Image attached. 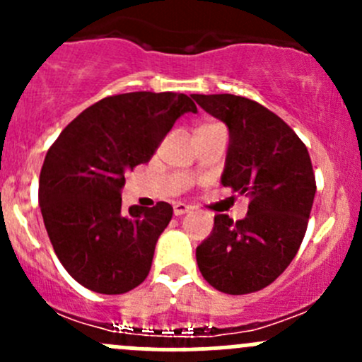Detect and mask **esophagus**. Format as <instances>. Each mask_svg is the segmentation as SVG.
<instances>
[{"label": "esophagus", "instance_id": "esophagus-1", "mask_svg": "<svg viewBox=\"0 0 362 362\" xmlns=\"http://www.w3.org/2000/svg\"><path fill=\"white\" fill-rule=\"evenodd\" d=\"M189 211H191V206H189V204H185V203H177V204H173V214L177 215V217H180V215L189 214Z\"/></svg>", "mask_w": 362, "mask_h": 362}]
</instances>
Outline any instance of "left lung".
Listing matches in <instances>:
<instances>
[{
	"instance_id": "8db88e82",
	"label": "left lung",
	"mask_w": 362,
	"mask_h": 362,
	"mask_svg": "<svg viewBox=\"0 0 362 362\" xmlns=\"http://www.w3.org/2000/svg\"><path fill=\"white\" fill-rule=\"evenodd\" d=\"M229 127L222 185L249 196L242 221L215 215L196 249L203 279L226 294H250L275 282L305 238L317 184L306 145L276 113L235 94H192Z\"/></svg>"
}]
</instances>
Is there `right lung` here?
<instances>
[{
    "mask_svg": "<svg viewBox=\"0 0 362 362\" xmlns=\"http://www.w3.org/2000/svg\"><path fill=\"white\" fill-rule=\"evenodd\" d=\"M185 112H198L185 94H115L86 108L50 145L40 208L57 259L80 286L124 294L147 279L173 208L159 202L124 214L120 189Z\"/></svg>",
    "mask_w": 362,
    "mask_h": 362,
    "instance_id": "right-lung-1",
    "label": "right lung"
}]
</instances>
